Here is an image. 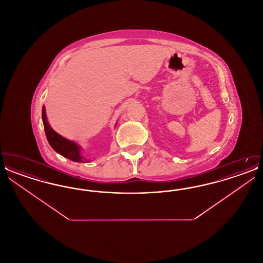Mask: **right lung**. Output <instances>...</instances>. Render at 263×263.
Segmentation results:
<instances>
[{
	"instance_id": "1",
	"label": "right lung",
	"mask_w": 263,
	"mask_h": 263,
	"mask_svg": "<svg viewBox=\"0 0 263 263\" xmlns=\"http://www.w3.org/2000/svg\"><path fill=\"white\" fill-rule=\"evenodd\" d=\"M42 121H43L46 138L53 150L73 162H78V163L88 162V160L84 159V157L81 155V147L77 143L62 137L51 128L46 118L45 106L42 107Z\"/></svg>"
}]
</instances>
